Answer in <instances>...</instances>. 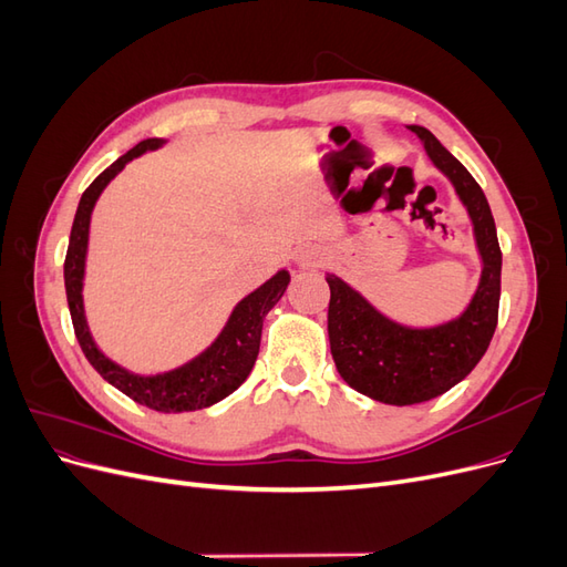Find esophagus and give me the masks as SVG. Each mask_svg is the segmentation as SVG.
Here are the masks:
<instances>
[{
    "instance_id": "1",
    "label": "esophagus",
    "mask_w": 567,
    "mask_h": 567,
    "mask_svg": "<svg viewBox=\"0 0 567 567\" xmlns=\"http://www.w3.org/2000/svg\"><path fill=\"white\" fill-rule=\"evenodd\" d=\"M323 260H326L323 250L315 248V246H307V248L298 250V255H296V265L300 269H317V267L323 265Z\"/></svg>"
}]
</instances>
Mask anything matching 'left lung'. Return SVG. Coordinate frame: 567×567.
<instances>
[{"instance_id": "left-lung-1", "label": "left lung", "mask_w": 567, "mask_h": 567, "mask_svg": "<svg viewBox=\"0 0 567 567\" xmlns=\"http://www.w3.org/2000/svg\"><path fill=\"white\" fill-rule=\"evenodd\" d=\"M409 130L466 208L483 271L463 312L433 326L394 321L338 274H326L331 288L329 342L340 379L394 406L427 402L466 379L489 348L502 296V250L483 188L425 127Z\"/></svg>"}]
</instances>
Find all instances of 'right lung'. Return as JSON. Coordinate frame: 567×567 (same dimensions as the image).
I'll return each mask as SVG.
<instances>
[{"label": "right lung", "mask_w": 567, "mask_h": 567, "mask_svg": "<svg viewBox=\"0 0 567 567\" xmlns=\"http://www.w3.org/2000/svg\"><path fill=\"white\" fill-rule=\"evenodd\" d=\"M165 144V140H144L130 148L125 156H120L111 167H106L82 194L78 213L73 219L71 241H68L63 279H65V296L68 310L75 326V336L80 348L87 357V362L104 375L113 388L125 392L130 400L140 402L148 409L163 411V414H182V411H196L213 406L219 400L241 385L260 352L262 338V319L274 305L281 300L290 284L288 269H279L271 279H267L260 288H255L244 300H238L231 310L227 323L221 326L217 338L186 364L169 369L163 373H134L125 367L113 362L111 357L99 350L96 340L92 338L87 317H84V267H87V248H90V221L94 205L104 188L125 169V165L134 158L144 156L146 151H156Z\"/></svg>", "instance_id": "1"}]
</instances>
